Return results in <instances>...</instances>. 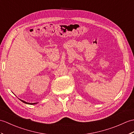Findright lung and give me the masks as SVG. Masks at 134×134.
<instances>
[{
	"instance_id": "1",
	"label": "right lung",
	"mask_w": 134,
	"mask_h": 134,
	"mask_svg": "<svg viewBox=\"0 0 134 134\" xmlns=\"http://www.w3.org/2000/svg\"><path fill=\"white\" fill-rule=\"evenodd\" d=\"M20 100L22 102H23V103H26V104H37L38 103H28V102H25V101H24V100H21V99H20Z\"/></svg>"
}]
</instances>
